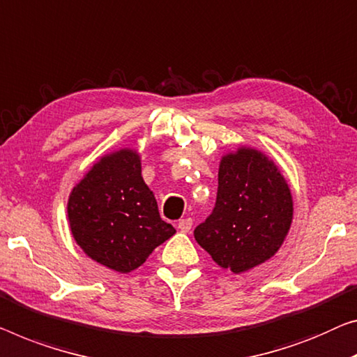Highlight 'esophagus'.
<instances>
[{
	"label": "esophagus",
	"instance_id": "obj_1",
	"mask_svg": "<svg viewBox=\"0 0 357 357\" xmlns=\"http://www.w3.org/2000/svg\"><path fill=\"white\" fill-rule=\"evenodd\" d=\"M178 229L181 232H189L192 229V220L190 218H184V220H179L178 221Z\"/></svg>",
	"mask_w": 357,
	"mask_h": 357
}]
</instances>
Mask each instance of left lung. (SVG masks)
<instances>
[{"instance_id": "left-lung-1", "label": "left lung", "mask_w": 357, "mask_h": 357, "mask_svg": "<svg viewBox=\"0 0 357 357\" xmlns=\"http://www.w3.org/2000/svg\"><path fill=\"white\" fill-rule=\"evenodd\" d=\"M294 220V199L275 163L252 147L226 153L216 204L194 237L218 266L245 273L278 253Z\"/></svg>"}]
</instances>
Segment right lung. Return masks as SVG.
<instances>
[{
  "label": "right lung",
  "instance_id": "right-lung-1",
  "mask_svg": "<svg viewBox=\"0 0 357 357\" xmlns=\"http://www.w3.org/2000/svg\"><path fill=\"white\" fill-rule=\"evenodd\" d=\"M67 215L79 248L121 274L139 268L176 232L160 218L132 149L107 153L93 165L68 195Z\"/></svg>",
  "mask_w": 357,
  "mask_h": 357
}]
</instances>
